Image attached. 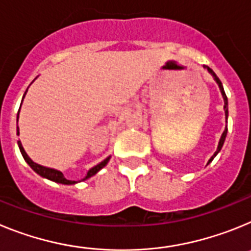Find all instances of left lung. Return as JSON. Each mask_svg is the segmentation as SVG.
Listing matches in <instances>:
<instances>
[{"mask_svg": "<svg viewBox=\"0 0 251 251\" xmlns=\"http://www.w3.org/2000/svg\"><path fill=\"white\" fill-rule=\"evenodd\" d=\"M203 68H206L208 70V73H210V74L212 75V76H214V79L215 80H216V83L219 84V88H220V90H221V94H223V98H224V101H225V106H224V108H225V115H226V121H227V108H226V106H227V98H226V94H225V92H224V86H223V84H221V81H220V79H219V77L216 76V74H215L214 72H212V69H210L208 68V66H203ZM226 133H227V127L225 128V130H224V133H223V136H221V138H220V142H219V146H217V150H216V152L214 153V156L211 157V158H210V161H208V163H210V162L212 161V159L215 158V156H216L217 153L220 152V150H221V147H223V145H224V142H225V138H226Z\"/></svg>", "mask_w": 251, "mask_h": 251, "instance_id": "obj_1", "label": "left lung"}]
</instances>
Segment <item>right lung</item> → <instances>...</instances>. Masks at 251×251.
Masks as SVG:
<instances>
[{
  "mask_svg": "<svg viewBox=\"0 0 251 251\" xmlns=\"http://www.w3.org/2000/svg\"><path fill=\"white\" fill-rule=\"evenodd\" d=\"M26 94V93H25ZM25 97V95H24ZM17 119H19V117H17ZM17 134H19V128H17ZM19 147H20V151H21L22 153V156H24V158H25V161L27 162L28 165H30V167L32 168V170L35 171V172H37V174L40 175V176H43L45 177V178H49L51 179V181H54V182H57V183H64V185H74L75 181H72V179H66L65 177H64L63 172H60V171H56V170H52V168H48V167H44V166H40L37 165V163H35V162L31 161L30 157L26 154L25 150L22 148L21 143L19 142ZM110 157H108V158L104 159L103 162H100L99 165L94 166L93 168H90L89 171H88V174H86V176L84 177L83 179H86V178H89V177L94 176L98 171H100L101 168L104 167V166L108 163V161H109Z\"/></svg>",
  "mask_w": 251,
  "mask_h": 251,
  "instance_id": "right-lung-1",
  "label": "right lung"
}]
</instances>
